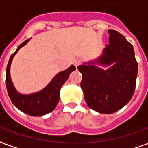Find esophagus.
I'll return each mask as SVG.
<instances>
[{"label": "esophagus", "mask_w": 148, "mask_h": 148, "mask_svg": "<svg viewBox=\"0 0 148 148\" xmlns=\"http://www.w3.org/2000/svg\"><path fill=\"white\" fill-rule=\"evenodd\" d=\"M73 64L76 66V68H77L79 65L81 64V60H80V59H76V60H74V61H73Z\"/></svg>", "instance_id": "esophagus-1"}]
</instances>
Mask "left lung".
<instances>
[{
	"instance_id": "8db88e82",
	"label": "left lung",
	"mask_w": 148,
	"mask_h": 148,
	"mask_svg": "<svg viewBox=\"0 0 148 148\" xmlns=\"http://www.w3.org/2000/svg\"><path fill=\"white\" fill-rule=\"evenodd\" d=\"M109 44L94 60L78 67L86 103L101 114H113L131 99L136 85L138 64L133 46L123 34L109 29ZM97 65L108 66L106 70Z\"/></svg>"
}]
</instances>
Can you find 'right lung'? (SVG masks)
<instances>
[{
	"label": "right lung",
	"mask_w": 148,
	"mask_h": 148,
	"mask_svg": "<svg viewBox=\"0 0 148 148\" xmlns=\"http://www.w3.org/2000/svg\"><path fill=\"white\" fill-rule=\"evenodd\" d=\"M29 39L25 40L18 47L15 52L10 56L6 68V87L11 101L21 112L31 116H43L55 110L60 101V92L61 87L68 80L70 73L76 70L74 65H71L68 69L56 74L51 82L44 88L37 92L30 94H21L14 87L10 76V65L14 56L24 47Z\"/></svg>",
	"instance_id": "1"
}]
</instances>
